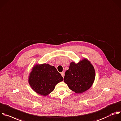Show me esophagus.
<instances>
[{
  "instance_id": "esophagus-1",
  "label": "esophagus",
  "mask_w": 121,
  "mask_h": 121,
  "mask_svg": "<svg viewBox=\"0 0 121 121\" xmlns=\"http://www.w3.org/2000/svg\"><path fill=\"white\" fill-rule=\"evenodd\" d=\"M61 76L64 78V75H65V74H64V72H61Z\"/></svg>"
}]
</instances>
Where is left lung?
<instances>
[{"label": "left lung", "instance_id": "8db88e82", "mask_svg": "<svg viewBox=\"0 0 121 121\" xmlns=\"http://www.w3.org/2000/svg\"><path fill=\"white\" fill-rule=\"evenodd\" d=\"M95 78L93 66L86 58L78 63L71 62L66 70L64 82L74 92L79 94L88 90L92 85Z\"/></svg>", "mask_w": 121, "mask_h": 121}]
</instances>
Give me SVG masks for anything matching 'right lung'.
Listing matches in <instances>:
<instances>
[{
    "instance_id": "obj_1",
    "label": "right lung",
    "mask_w": 121,
    "mask_h": 121,
    "mask_svg": "<svg viewBox=\"0 0 121 121\" xmlns=\"http://www.w3.org/2000/svg\"><path fill=\"white\" fill-rule=\"evenodd\" d=\"M63 80L54 66L49 64H36L29 74L28 82L37 93L45 96L51 93L55 86Z\"/></svg>"
}]
</instances>
